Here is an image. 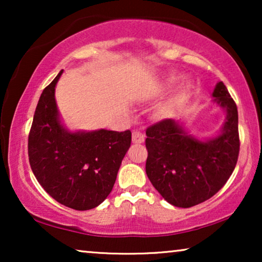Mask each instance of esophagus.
Wrapping results in <instances>:
<instances>
[{
    "mask_svg": "<svg viewBox=\"0 0 262 262\" xmlns=\"http://www.w3.org/2000/svg\"><path fill=\"white\" fill-rule=\"evenodd\" d=\"M144 138H145V136L142 131L135 130L134 132H132V142L134 143H143L144 142Z\"/></svg>",
    "mask_w": 262,
    "mask_h": 262,
    "instance_id": "obj_1",
    "label": "esophagus"
}]
</instances>
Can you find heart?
I'll use <instances>...</instances> for the list:
<instances>
[{
    "label": "heart",
    "mask_w": 262,
    "mask_h": 262,
    "mask_svg": "<svg viewBox=\"0 0 262 262\" xmlns=\"http://www.w3.org/2000/svg\"><path fill=\"white\" fill-rule=\"evenodd\" d=\"M175 80V77H170L168 82H173ZM188 91V84L187 82H182L177 87V89L174 91V94H173V98H171V101H178V100H180L182 96H184L186 93Z\"/></svg>",
    "instance_id": "obj_1"
}]
</instances>
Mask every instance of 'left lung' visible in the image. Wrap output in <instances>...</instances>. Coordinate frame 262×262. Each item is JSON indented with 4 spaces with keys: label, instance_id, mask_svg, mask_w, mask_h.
I'll use <instances>...</instances> for the list:
<instances>
[{
    "label": "left lung",
    "instance_id": "1",
    "mask_svg": "<svg viewBox=\"0 0 262 262\" xmlns=\"http://www.w3.org/2000/svg\"><path fill=\"white\" fill-rule=\"evenodd\" d=\"M212 96L225 112L216 137L195 138L174 119H164L145 131L146 175L174 206L191 207L210 199L225 185L237 163V107L223 82L216 84Z\"/></svg>",
    "mask_w": 262,
    "mask_h": 262
}]
</instances>
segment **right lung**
Segmentation results:
<instances>
[{"instance_id":"add662e5","label":"right lung","mask_w":262,"mask_h":262,"mask_svg":"<svg viewBox=\"0 0 262 262\" xmlns=\"http://www.w3.org/2000/svg\"><path fill=\"white\" fill-rule=\"evenodd\" d=\"M63 70L42 91L28 136L34 177L53 199L70 209H94L112 191L131 131H70L60 121L55 88Z\"/></svg>"}]
</instances>
